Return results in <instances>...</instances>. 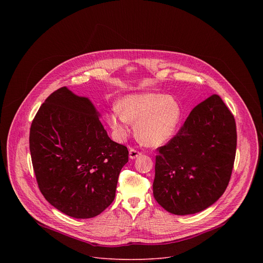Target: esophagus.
Here are the masks:
<instances>
[{
    "mask_svg": "<svg viewBox=\"0 0 263 263\" xmlns=\"http://www.w3.org/2000/svg\"><path fill=\"white\" fill-rule=\"evenodd\" d=\"M140 155H141V153L139 151H137V149H134V148L129 149V158L130 159H135Z\"/></svg>",
    "mask_w": 263,
    "mask_h": 263,
    "instance_id": "34e87169",
    "label": "esophagus"
}]
</instances>
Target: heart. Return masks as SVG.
I'll return each mask as SVG.
<instances>
[{"instance_id": "obj_1", "label": "heart", "mask_w": 263, "mask_h": 263, "mask_svg": "<svg viewBox=\"0 0 263 263\" xmlns=\"http://www.w3.org/2000/svg\"><path fill=\"white\" fill-rule=\"evenodd\" d=\"M108 115V124L116 136L124 139L136 122L139 141L148 146L165 142L174 134L182 116L180 103L164 93L140 92L125 96Z\"/></svg>"}]
</instances>
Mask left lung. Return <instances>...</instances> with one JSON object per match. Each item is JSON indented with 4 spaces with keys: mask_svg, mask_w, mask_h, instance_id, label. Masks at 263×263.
I'll return each mask as SVG.
<instances>
[{
    "mask_svg": "<svg viewBox=\"0 0 263 263\" xmlns=\"http://www.w3.org/2000/svg\"><path fill=\"white\" fill-rule=\"evenodd\" d=\"M236 124L213 95L196 106L165 145L158 147L153 195L177 215L201 212L226 191L236 153Z\"/></svg>",
    "mask_w": 263,
    "mask_h": 263,
    "instance_id": "1",
    "label": "left lung"
}]
</instances>
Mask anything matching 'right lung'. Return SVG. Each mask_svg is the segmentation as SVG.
<instances>
[{
  "mask_svg": "<svg viewBox=\"0 0 263 263\" xmlns=\"http://www.w3.org/2000/svg\"><path fill=\"white\" fill-rule=\"evenodd\" d=\"M100 117L88 98L64 86L48 97L30 129L40 190L52 206L74 218L97 216L114 202L128 162L127 147L109 138Z\"/></svg>",
  "mask_w": 263,
  "mask_h": 263,
  "instance_id": "1",
  "label": "right lung"
}]
</instances>
